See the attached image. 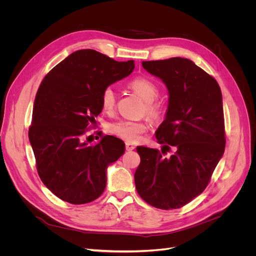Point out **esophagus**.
Here are the masks:
<instances>
[{
    "label": "esophagus",
    "instance_id": "obj_1",
    "mask_svg": "<svg viewBox=\"0 0 256 256\" xmlns=\"http://www.w3.org/2000/svg\"><path fill=\"white\" fill-rule=\"evenodd\" d=\"M126 150L130 152V150H135L136 146H135V144H132V143H130V142H126Z\"/></svg>",
    "mask_w": 256,
    "mask_h": 256
}]
</instances>
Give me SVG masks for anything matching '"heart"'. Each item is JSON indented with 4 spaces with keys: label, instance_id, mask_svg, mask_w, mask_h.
Wrapping results in <instances>:
<instances>
[{
    "label": "heart",
    "instance_id": "1",
    "mask_svg": "<svg viewBox=\"0 0 256 256\" xmlns=\"http://www.w3.org/2000/svg\"><path fill=\"white\" fill-rule=\"evenodd\" d=\"M128 87L135 91L145 102H147V112L150 115H156L158 113V108L152 102H154L158 96V88L152 80L138 76L130 80ZM100 102L104 111L110 112L114 109L116 96L112 87H106L104 89ZM146 128L147 124L144 121H134L128 119H120L116 122L111 124L109 126L110 132L114 135L132 142L138 141Z\"/></svg>",
    "mask_w": 256,
    "mask_h": 256
}]
</instances>
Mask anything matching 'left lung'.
I'll return each mask as SVG.
<instances>
[{"label":"left lung","mask_w":256,"mask_h":256,"mask_svg":"<svg viewBox=\"0 0 256 256\" xmlns=\"http://www.w3.org/2000/svg\"><path fill=\"white\" fill-rule=\"evenodd\" d=\"M168 90L165 119L156 137L165 150L138 146V194L160 210L184 206L200 195L225 148L222 93L217 80L186 58L143 61ZM172 146L174 152L162 156Z\"/></svg>","instance_id":"obj_1"}]
</instances>
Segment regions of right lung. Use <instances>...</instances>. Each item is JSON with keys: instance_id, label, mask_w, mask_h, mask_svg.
Returning a JSON list of instances; mask_svg holds the SVG:
<instances>
[{"instance_id": "right-lung-1", "label": "right lung", "mask_w": 256, "mask_h": 256, "mask_svg": "<svg viewBox=\"0 0 256 256\" xmlns=\"http://www.w3.org/2000/svg\"><path fill=\"white\" fill-rule=\"evenodd\" d=\"M134 68V60L118 62L94 50H80L54 67L40 84L29 141L40 180L60 199L84 204L102 194L106 169L124 154L126 144L114 136L89 144L83 135L102 110L104 89Z\"/></svg>"}]
</instances>
